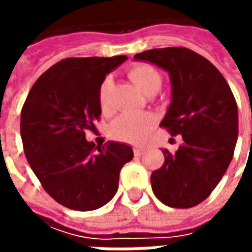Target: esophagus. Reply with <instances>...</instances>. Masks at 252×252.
Segmentation results:
<instances>
[{"label":"esophagus","mask_w":252,"mask_h":252,"mask_svg":"<svg viewBox=\"0 0 252 252\" xmlns=\"http://www.w3.org/2000/svg\"><path fill=\"white\" fill-rule=\"evenodd\" d=\"M143 153H144V148H143V147H135V148H133V154H135L136 157H140Z\"/></svg>","instance_id":"esophagus-1"}]
</instances>
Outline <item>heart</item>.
<instances>
[{
    "mask_svg": "<svg viewBox=\"0 0 252 252\" xmlns=\"http://www.w3.org/2000/svg\"><path fill=\"white\" fill-rule=\"evenodd\" d=\"M128 77L135 83L140 92L146 94L151 90H159L162 85V78L153 66L150 64H136L128 71ZM108 89H109V79L106 78L101 83L98 92V102L102 112L108 109ZM155 126V117L150 113H124L119 116L108 128L110 137L116 140L126 143L143 142L151 129Z\"/></svg>",
    "mask_w": 252,
    "mask_h": 252,
    "instance_id": "obj_1",
    "label": "heart"
}]
</instances>
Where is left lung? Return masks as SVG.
Instances as JSON below:
<instances>
[{
    "mask_svg": "<svg viewBox=\"0 0 252 252\" xmlns=\"http://www.w3.org/2000/svg\"><path fill=\"white\" fill-rule=\"evenodd\" d=\"M135 59L169 72L171 104L160 126L182 136L175 153L162 150L163 166L151 174L154 194L171 208L198 205L232 160L239 129L235 97L221 72L189 48H154Z\"/></svg>",
    "mask_w": 252,
    "mask_h": 252,
    "instance_id": "obj_1",
    "label": "left lung"
}]
</instances>
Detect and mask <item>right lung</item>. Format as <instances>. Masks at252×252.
<instances>
[{"instance_id": "add662e5", "label": "right lung", "mask_w": 252, "mask_h": 252, "mask_svg": "<svg viewBox=\"0 0 252 252\" xmlns=\"http://www.w3.org/2000/svg\"><path fill=\"white\" fill-rule=\"evenodd\" d=\"M124 61L126 55L63 59L37 78L23 105L20 133L27 160L43 189L68 209L94 211L108 204L121 167L133 158L126 144L95 147L85 137L101 115V83Z\"/></svg>"}]
</instances>
